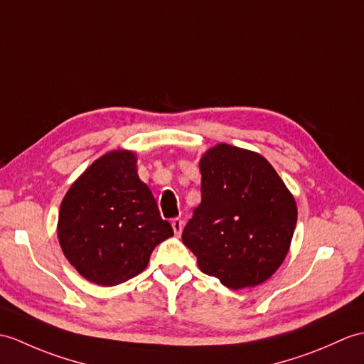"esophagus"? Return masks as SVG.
Listing matches in <instances>:
<instances>
[{"instance_id": "obj_1", "label": "esophagus", "mask_w": 364, "mask_h": 364, "mask_svg": "<svg viewBox=\"0 0 364 364\" xmlns=\"http://www.w3.org/2000/svg\"><path fill=\"white\" fill-rule=\"evenodd\" d=\"M183 226H184V222L181 220V218H173V220H172V228H173V232H175L176 235L181 234Z\"/></svg>"}]
</instances>
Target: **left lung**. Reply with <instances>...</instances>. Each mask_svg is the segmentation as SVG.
<instances>
[{"label": "left lung", "mask_w": 364, "mask_h": 364, "mask_svg": "<svg viewBox=\"0 0 364 364\" xmlns=\"http://www.w3.org/2000/svg\"><path fill=\"white\" fill-rule=\"evenodd\" d=\"M201 203L183 231L200 269L228 289L272 277L289 252L298 208L256 151L218 144L200 159Z\"/></svg>", "instance_id": "8db88e82"}]
</instances>
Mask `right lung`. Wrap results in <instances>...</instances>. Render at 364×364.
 Returning <instances> with one entry per match:
<instances>
[{"label": "right lung", "mask_w": 364, "mask_h": 364, "mask_svg": "<svg viewBox=\"0 0 364 364\" xmlns=\"http://www.w3.org/2000/svg\"><path fill=\"white\" fill-rule=\"evenodd\" d=\"M57 235L65 257L87 281L113 287L144 272L151 251L173 230L139 180L136 155L113 150L66 192Z\"/></svg>", "instance_id": "add662e5"}]
</instances>
